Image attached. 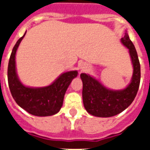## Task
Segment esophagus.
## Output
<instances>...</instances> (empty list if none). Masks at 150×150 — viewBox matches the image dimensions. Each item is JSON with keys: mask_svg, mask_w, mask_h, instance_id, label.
I'll list each match as a JSON object with an SVG mask.
<instances>
[{"mask_svg": "<svg viewBox=\"0 0 150 150\" xmlns=\"http://www.w3.org/2000/svg\"><path fill=\"white\" fill-rule=\"evenodd\" d=\"M84 68V67H83V65H82V67H81V68Z\"/></svg>", "mask_w": 150, "mask_h": 150, "instance_id": "1", "label": "esophagus"}]
</instances>
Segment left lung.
I'll return each mask as SVG.
<instances>
[{"label": "left lung", "mask_w": 150, "mask_h": 150, "mask_svg": "<svg viewBox=\"0 0 150 150\" xmlns=\"http://www.w3.org/2000/svg\"><path fill=\"white\" fill-rule=\"evenodd\" d=\"M121 42L129 50L133 65V75L131 82L121 90H112L98 80L82 73V100L85 109L89 114L100 117H109L120 114L133 102L140 83V64L135 46L125 33Z\"/></svg>", "instance_id": "8db88e82"}]
</instances>
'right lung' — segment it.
I'll list each match as a JSON object with an SVG mask.
<instances>
[{
  "mask_svg": "<svg viewBox=\"0 0 150 150\" xmlns=\"http://www.w3.org/2000/svg\"><path fill=\"white\" fill-rule=\"evenodd\" d=\"M25 33L15 43L9 59L8 68L9 89L17 104L28 113L39 117L51 116L61 110L66 90L73 79L77 77L78 71H70L62 73L47 86L33 88L24 86L20 82L16 72L15 54Z\"/></svg>",
  "mask_w": 150,
  "mask_h": 150,
  "instance_id": "add662e5",
  "label": "right lung"
}]
</instances>
